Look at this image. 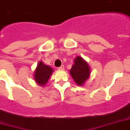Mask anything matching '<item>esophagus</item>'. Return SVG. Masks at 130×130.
Masks as SVG:
<instances>
[{
    "instance_id": "1",
    "label": "esophagus",
    "mask_w": 130,
    "mask_h": 130,
    "mask_svg": "<svg viewBox=\"0 0 130 130\" xmlns=\"http://www.w3.org/2000/svg\"><path fill=\"white\" fill-rule=\"evenodd\" d=\"M63 69H64V66L63 65H61V67H59V70H63Z\"/></svg>"
}]
</instances>
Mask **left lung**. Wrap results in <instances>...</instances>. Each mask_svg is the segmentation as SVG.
Here are the masks:
<instances>
[{
    "label": "left lung",
    "instance_id": "left-lung-1",
    "mask_svg": "<svg viewBox=\"0 0 130 130\" xmlns=\"http://www.w3.org/2000/svg\"><path fill=\"white\" fill-rule=\"evenodd\" d=\"M91 70L88 63L82 57L77 56L74 59V63L70 70V74L78 86H83L90 76Z\"/></svg>",
    "mask_w": 130,
    "mask_h": 130
}]
</instances>
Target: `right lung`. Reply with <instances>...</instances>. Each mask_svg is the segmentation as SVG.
Instances as JSON below:
<instances>
[{"instance_id":"obj_1","label":"right lung","mask_w":130,"mask_h":130,"mask_svg":"<svg viewBox=\"0 0 130 130\" xmlns=\"http://www.w3.org/2000/svg\"><path fill=\"white\" fill-rule=\"evenodd\" d=\"M53 69L44 63L39 61L34 73L35 80L41 86H44L48 82V80L53 73Z\"/></svg>"}]
</instances>
